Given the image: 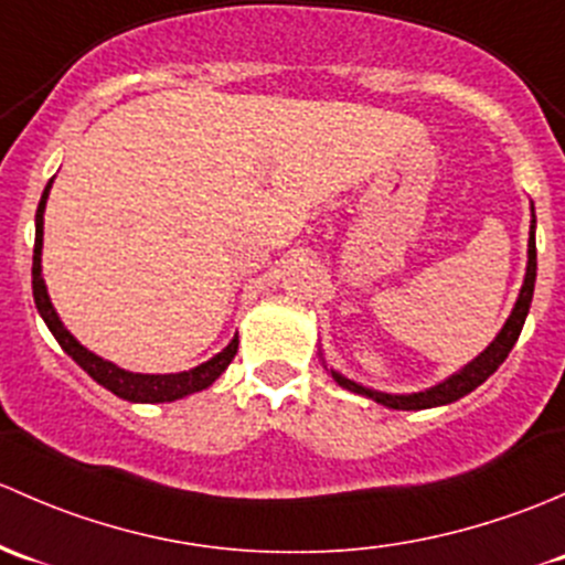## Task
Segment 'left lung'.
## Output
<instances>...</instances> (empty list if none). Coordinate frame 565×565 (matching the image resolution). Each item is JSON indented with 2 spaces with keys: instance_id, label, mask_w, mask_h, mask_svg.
<instances>
[{
  "instance_id": "8db88e82",
  "label": "left lung",
  "mask_w": 565,
  "mask_h": 565,
  "mask_svg": "<svg viewBox=\"0 0 565 565\" xmlns=\"http://www.w3.org/2000/svg\"><path fill=\"white\" fill-rule=\"evenodd\" d=\"M533 231H536V220H533V225H531V242H527V271H525V285H522V290H520V299H516L514 310H511L509 321H505L503 329H500L495 342H492V345L487 348L479 359H473L468 367L459 370L457 375L449 377V381L438 383V386L427 388V392H418V394L372 392V388H364V386H359V383L342 377L340 372H331V375H334V381L340 383V386L351 388V392H356V394H364V397L375 399V403L386 405V408H394V411H422V408H435V405H449V403H455V399L465 397V394L473 392L476 386H481V383H484L487 377H490L492 372H495L500 364L505 362V356H509V351L514 348V342L520 340V331H522V326H525L527 310H531L533 285H536V234H533Z\"/></svg>"
}]
</instances>
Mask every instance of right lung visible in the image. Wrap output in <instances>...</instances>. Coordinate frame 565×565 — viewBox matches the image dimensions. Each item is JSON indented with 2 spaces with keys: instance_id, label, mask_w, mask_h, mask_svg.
Returning <instances> with one entry per match:
<instances>
[{
  "instance_id": "add662e5",
  "label": "right lung",
  "mask_w": 565,
  "mask_h": 565,
  "mask_svg": "<svg viewBox=\"0 0 565 565\" xmlns=\"http://www.w3.org/2000/svg\"><path fill=\"white\" fill-rule=\"evenodd\" d=\"M51 182L45 184L43 198H40L38 214H34V258H32V294H34V305H38L40 316L43 321L49 323L51 334L56 337V342L62 345V351L67 356H73V362L78 367H84V372H89L100 386H106L108 392H114L116 397L130 399V403H171V399L188 397V394L201 392V388L212 386L220 375H223L225 367L234 362L236 348H239V337L231 340V345L225 351H220L217 356L209 359L206 364L201 367L190 370V372H177V375H141V372H127L116 364L106 362V359L95 356L92 351H86L78 340L62 326L60 316L54 312L49 299V290H45L43 275H40V249H43V212H45V198H49Z\"/></svg>"
}]
</instances>
